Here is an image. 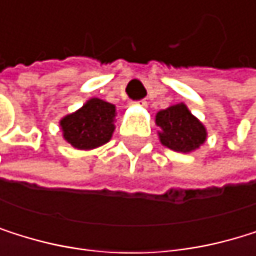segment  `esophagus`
Here are the masks:
<instances>
[{
    "mask_svg": "<svg viewBox=\"0 0 256 256\" xmlns=\"http://www.w3.org/2000/svg\"><path fill=\"white\" fill-rule=\"evenodd\" d=\"M135 104H138V106H142V107H147V101H146V100H141V101H136Z\"/></svg>",
    "mask_w": 256,
    "mask_h": 256,
    "instance_id": "obj_1",
    "label": "esophagus"
}]
</instances>
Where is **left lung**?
I'll list each match as a JSON object with an SVG mask.
<instances>
[{"mask_svg":"<svg viewBox=\"0 0 256 256\" xmlns=\"http://www.w3.org/2000/svg\"><path fill=\"white\" fill-rule=\"evenodd\" d=\"M155 124L160 127L158 136L161 144L174 152L190 154L208 140V129L184 102L160 110L155 116Z\"/></svg>","mask_w":256,"mask_h":256,"instance_id":"8db88e82","label":"left lung"}]
</instances>
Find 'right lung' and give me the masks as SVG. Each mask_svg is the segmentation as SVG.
Wrapping results in <instances>:
<instances>
[{
    "label": "right lung",
    "instance_id": "obj_1",
    "mask_svg": "<svg viewBox=\"0 0 256 256\" xmlns=\"http://www.w3.org/2000/svg\"><path fill=\"white\" fill-rule=\"evenodd\" d=\"M116 107L100 98L87 100L82 107L60 120L62 138L78 150H92L109 142L115 130Z\"/></svg>",
    "mask_w": 256,
    "mask_h": 256
}]
</instances>
